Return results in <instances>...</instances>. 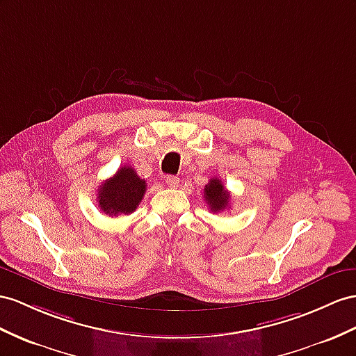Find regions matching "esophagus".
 <instances>
[{
    "mask_svg": "<svg viewBox=\"0 0 356 356\" xmlns=\"http://www.w3.org/2000/svg\"><path fill=\"white\" fill-rule=\"evenodd\" d=\"M165 181H167V185L170 186V188H177L179 186V177H176V176H167L165 177Z\"/></svg>",
    "mask_w": 356,
    "mask_h": 356,
    "instance_id": "esophagus-1",
    "label": "esophagus"
}]
</instances>
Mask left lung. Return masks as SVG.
Returning <instances> with one entry per match:
<instances>
[{"label":"left lung","mask_w":356,"mask_h":356,"mask_svg":"<svg viewBox=\"0 0 356 356\" xmlns=\"http://www.w3.org/2000/svg\"><path fill=\"white\" fill-rule=\"evenodd\" d=\"M204 200L212 212H221L229 206L230 194L220 179H211L204 186Z\"/></svg>","instance_id":"1"}]
</instances>
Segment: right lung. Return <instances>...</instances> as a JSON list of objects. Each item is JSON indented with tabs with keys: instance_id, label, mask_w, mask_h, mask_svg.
<instances>
[{
	"instance_id": "obj_1",
	"label": "right lung",
	"mask_w": 356,
	"mask_h": 356,
	"mask_svg": "<svg viewBox=\"0 0 356 356\" xmlns=\"http://www.w3.org/2000/svg\"><path fill=\"white\" fill-rule=\"evenodd\" d=\"M145 180L131 167H122L113 177L99 186L97 202L100 211L109 216L132 213L145 194Z\"/></svg>"
}]
</instances>
